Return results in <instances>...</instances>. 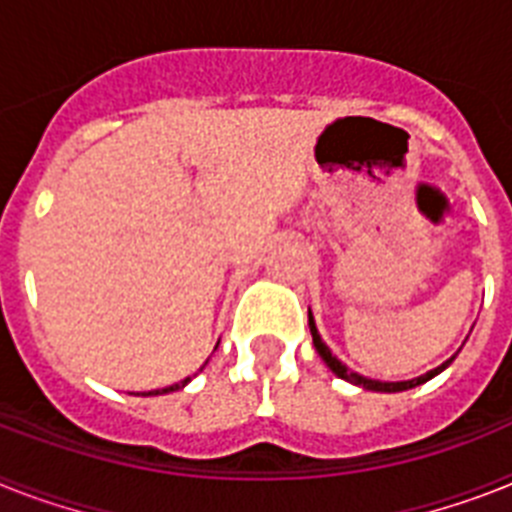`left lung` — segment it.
<instances>
[{"label":"left lung","instance_id":"obj_1","mask_svg":"<svg viewBox=\"0 0 512 512\" xmlns=\"http://www.w3.org/2000/svg\"><path fill=\"white\" fill-rule=\"evenodd\" d=\"M308 327H311V337H314V348L316 353L324 358V363H327L329 369L335 371L337 377L340 379H348V382L358 384V387H363V390H374V392H403V390H411V387H416V384H424L429 382L432 377H437L439 371H445L450 363L455 361V356L450 358V361H445L442 366H437V369L432 371H426L424 377H418V379H408V382H377V379H366L361 377V374H356V371H350L345 363L337 361L335 356H332V350L327 348L322 342V337H319V332H316V324H314V316H311V311H308Z\"/></svg>","mask_w":512,"mask_h":512}]
</instances>
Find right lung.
Returning <instances> with one entry per match:
<instances>
[{"label":"right lung","mask_w":512,"mask_h":512,"mask_svg":"<svg viewBox=\"0 0 512 512\" xmlns=\"http://www.w3.org/2000/svg\"><path fill=\"white\" fill-rule=\"evenodd\" d=\"M190 379H183V382H177V384H172V387H164V390H151V392H143V395H164V392H175V390H180V387H185V384H188Z\"/></svg>","instance_id":"right-lung-1"}]
</instances>
